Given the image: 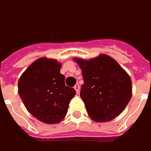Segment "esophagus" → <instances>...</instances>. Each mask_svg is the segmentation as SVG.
Here are the masks:
<instances>
[{
    "instance_id": "esophagus-1",
    "label": "esophagus",
    "mask_w": 151,
    "mask_h": 151,
    "mask_svg": "<svg viewBox=\"0 0 151 151\" xmlns=\"http://www.w3.org/2000/svg\"><path fill=\"white\" fill-rule=\"evenodd\" d=\"M74 88L76 89V93H79V92H80V85H79V84H78V83H76V84L75 85V87H74Z\"/></svg>"
}]
</instances>
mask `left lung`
I'll return each instance as SVG.
<instances>
[{"label": "left lung", "instance_id": "left-lung-1", "mask_svg": "<svg viewBox=\"0 0 151 151\" xmlns=\"http://www.w3.org/2000/svg\"><path fill=\"white\" fill-rule=\"evenodd\" d=\"M84 83L80 96L95 122H109L119 116L132 97V81L116 60L105 54L90 60L75 58Z\"/></svg>", "mask_w": 151, "mask_h": 151}]
</instances>
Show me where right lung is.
<instances>
[{
  "mask_svg": "<svg viewBox=\"0 0 151 151\" xmlns=\"http://www.w3.org/2000/svg\"><path fill=\"white\" fill-rule=\"evenodd\" d=\"M61 64L41 58L31 64L19 80V94L27 110L47 124L60 122L67 114L74 88L65 86Z\"/></svg>",
  "mask_w": 151,
  "mask_h": 151,
  "instance_id": "add662e5",
  "label": "right lung"
}]
</instances>
